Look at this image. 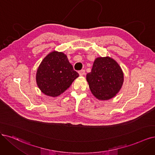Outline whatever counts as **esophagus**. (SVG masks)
I'll use <instances>...</instances> for the list:
<instances>
[{
    "instance_id": "esophagus-1",
    "label": "esophagus",
    "mask_w": 155,
    "mask_h": 155,
    "mask_svg": "<svg viewBox=\"0 0 155 155\" xmlns=\"http://www.w3.org/2000/svg\"><path fill=\"white\" fill-rule=\"evenodd\" d=\"M78 73H79V74H80V76H84V74H85V70H82L78 71Z\"/></svg>"
}]
</instances>
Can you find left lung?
Masks as SVG:
<instances>
[{"label":"left lung","instance_id":"obj_1","mask_svg":"<svg viewBox=\"0 0 155 155\" xmlns=\"http://www.w3.org/2000/svg\"><path fill=\"white\" fill-rule=\"evenodd\" d=\"M86 79L91 93L96 98L107 100L112 98L121 89L124 76L115 60L109 57H98L91 71L87 74Z\"/></svg>","mask_w":155,"mask_h":155}]
</instances>
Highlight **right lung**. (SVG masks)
Wrapping results in <instances>:
<instances>
[{"label": "right lung", "instance_id": "obj_1", "mask_svg": "<svg viewBox=\"0 0 155 155\" xmlns=\"http://www.w3.org/2000/svg\"><path fill=\"white\" fill-rule=\"evenodd\" d=\"M78 76L67 56L62 52L54 51L46 56L39 66L36 82L45 94L56 97L70 87Z\"/></svg>", "mask_w": 155, "mask_h": 155}]
</instances>
